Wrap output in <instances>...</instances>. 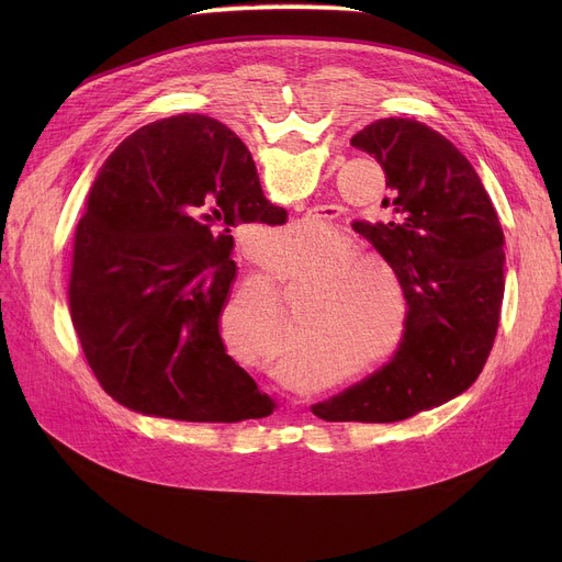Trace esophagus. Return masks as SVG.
Instances as JSON below:
<instances>
[{"label":"esophagus","instance_id":"obj_1","mask_svg":"<svg viewBox=\"0 0 562 562\" xmlns=\"http://www.w3.org/2000/svg\"><path fill=\"white\" fill-rule=\"evenodd\" d=\"M291 403H293V405H299L301 401H299V398H291Z\"/></svg>","mask_w":562,"mask_h":562}]
</instances>
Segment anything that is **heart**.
Returning <instances> with one entry per match:
<instances>
[{"label":"heart","mask_w":562,"mask_h":562,"mask_svg":"<svg viewBox=\"0 0 562 562\" xmlns=\"http://www.w3.org/2000/svg\"><path fill=\"white\" fill-rule=\"evenodd\" d=\"M314 232L310 221L291 223L271 234L266 250L271 259H282L305 248ZM284 278L314 289L273 364V373L286 385H316L326 348L364 356L367 369L396 360L409 335V296L392 263L358 252L348 236L333 232L307 248ZM221 335L239 360L269 358L280 348L284 318L271 293L244 291L225 303Z\"/></svg>","instance_id":"b5f03b06"}]
</instances>
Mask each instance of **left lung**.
Listing matches in <instances>:
<instances>
[{
    "instance_id": "8db88e82",
    "label": "left lung",
    "mask_w": 562,
    "mask_h": 562,
    "mask_svg": "<svg viewBox=\"0 0 562 562\" xmlns=\"http://www.w3.org/2000/svg\"><path fill=\"white\" fill-rule=\"evenodd\" d=\"M350 145L382 166L394 198L392 221L352 229L398 271L409 335L396 360L312 412L392 424L456 398L483 371L504 301V232L476 170L428 125L382 117Z\"/></svg>"
}]
</instances>
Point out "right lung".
<instances>
[{
    "instance_id": "obj_1",
    "label": "right lung",
    "mask_w": 562,
    "mask_h": 562,
    "mask_svg": "<svg viewBox=\"0 0 562 562\" xmlns=\"http://www.w3.org/2000/svg\"><path fill=\"white\" fill-rule=\"evenodd\" d=\"M284 223L248 147L200 113L150 123L104 161L77 225L70 316L102 390L140 415L234 424L276 401L236 364L221 312L239 223Z\"/></svg>"
}]
</instances>
